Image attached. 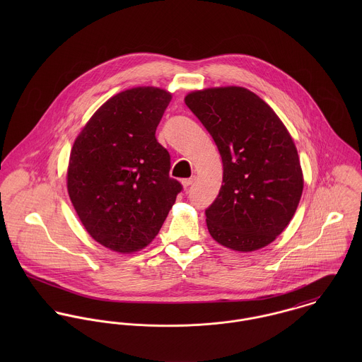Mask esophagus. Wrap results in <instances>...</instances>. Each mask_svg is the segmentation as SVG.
<instances>
[{
    "instance_id": "34e87169",
    "label": "esophagus",
    "mask_w": 362,
    "mask_h": 362,
    "mask_svg": "<svg viewBox=\"0 0 362 362\" xmlns=\"http://www.w3.org/2000/svg\"><path fill=\"white\" fill-rule=\"evenodd\" d=\"M194 181H195V177H191V178H185V180L182 181V185H184L185 188H188V187H191V185L194 184Z\"/></svg>"
}]
</instances>
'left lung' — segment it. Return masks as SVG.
I'll list each match as a JSON object with an SVG mask.
<instances>
[{"label":"left lung","mask_w":362,"mask_h":362,"mask_svg":"<svg viewBox=\"0 0 362 362\" xmlns=\"http://www.w3.org/2000/svg\"><path fill=\"white\" fill-rule=\"evenodd\" d=\"M185 104L223 161V185L205 211L210 235L240 252L269 245L288 226L303 195L291 135L270 105L245 88L197 90Z\"/></svg>","instance_id":"obj_1"}]
</instances>
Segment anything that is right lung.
Here are the masks:
<instances>
[{"mask_svg":"<svg viewBox=\"0 0 362 362\" xmlns=\"http://www.w3.org/2000/svg\"><path fill=\"white\" fill-rule=\"evenodd\" d=\"M170 100L167 90L152 86L124 90L92 115L72 146L71 202L92 238L111 251L149 245L182 189L156 139Z\"/></svg>","mask_w":362,"mask_h":362,"instance_id":"add662e5","label":"right lung"}]
</instances>
